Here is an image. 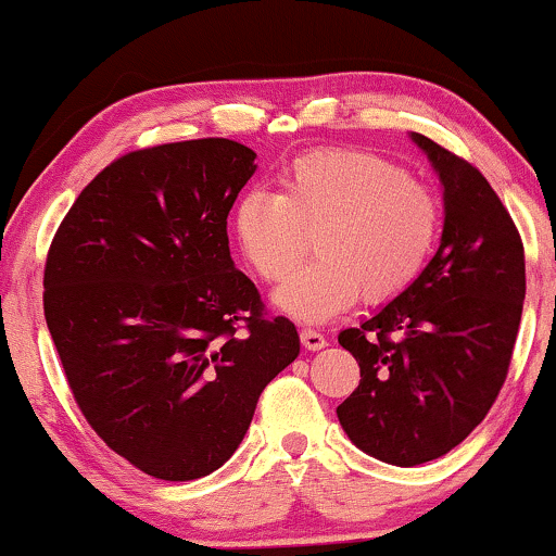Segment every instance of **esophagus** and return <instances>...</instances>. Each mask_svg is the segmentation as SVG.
<instances>
[{
  "mask_svg": "<svg viewBox=\"0 0 556 556\" xmlns=\"http://www.w3.org/2000/svg\"><path fill=\"white\" fill-rule=\"evenodd\" d=\"M300 342H303L305 350H324L326 337L318 329H303L300 331Z\"/></svg>",
  "mask_w": 556,
  "mask_h": 556,
  "instance_id": "34e87169",
  "label": "esophagus"
}]
</instances>
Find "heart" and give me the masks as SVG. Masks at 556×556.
I'll list each match as a JSON object with an SVG mask.
<instances>
[{"instance_id":"b5f03b06","label":"heart","mask_w":556,"mask_h":556,"mask_svg":"<svg viewBox=\"0 0 556 556\" xmlns=\"http://www.w3.org/2000/svg\"><path fill=\"white\" fill-rule=\"evenodd\" d=\"M443 206L432 186L363 150L324 147L287 163L279 191L251 189L232 212V230L264 282H285L319 230V258L277 292L300 320H326L367 300L401 295L432 258Z\"/></svg>"}]
</instances>
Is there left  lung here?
I'll list each match as a JSON object with an SVG mask.
<instances>
[{
    "label": "left lung",
    "instance_id": "8db88e82",
    "mask_svg": "<svg viewBox=\"0 0 556 556\" xmlns=\"http://www.w3.org/2000/svg\"><path fill=\"white\" fill-rule=\"evenodd\" d=\"M412 137L443 180L440 249L399 298L339 333L359 365L339 422L359 451L393 466L445 456L486 417L526 298L523 240L490 180L432 139Z\"/></svg>",
    "mask_w": 556,
    "mask_h": 556
}]
</instances>
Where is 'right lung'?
Masks as SVG:
<instances>
[{"label":"right lung","instance_id":"obj_1","mask_svg":"<svg viewBox=\"0 0 556 556\" xmlns=\"http://www.w3.org/2000/svg\"><path fill=\"white\" fill-rule=\"evenodd\" d=\"M256 152L223 137L126 152L51 240L43 313L87 425L165 481L225 464L258 396L300 354L236 269L227 214Z\"/></svg>","mask_w":556,"mask_h":556}]
</instances>
